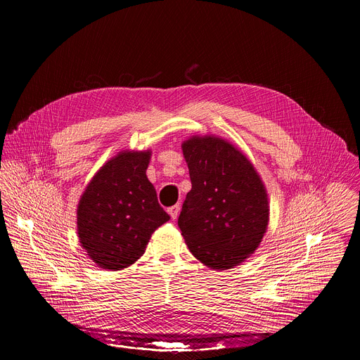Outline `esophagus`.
<instances>
[{
  "mask_svg": "<svg viewBox=\"0 0 360 360\" xmlns=\"http://www.w3.org/2000/svg\"><path fill=\"white\" fill-rule=\"evenodd\" d=\"M179 210H181L179 205H174V207L168 208V214L171 215V218H172V219H176V218H178V215H179Z\"/></svg>",
  "mask_w": 360,
  "mask_h": 360,
  "instance_id": "esophagus-1",
  "label": "esophagus"
}]
</instances>
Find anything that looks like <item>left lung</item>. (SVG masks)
I'll return each mask as SVG.
<instances>
[{"instance_id": "8db88e82", "label": "left lung", "mask_w": 360, "mask_h": 360, "mask_svg": "<svg viewBox=\"0 0 360 360\" xmlns=\"http://www.w3.org/2000/svg\"><path fill=\"white\" fill-rule=\"evenodd\" d=\"M192 189L178 226L192 255L212 269H231L259 246L268 228L265 185L228 141L210 135L182 143Z\"/></svg>"}]
</instances>
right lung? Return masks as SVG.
Segmentation results:
<instances>
[{"instance_id": "add662e5", "label": "right lung", "mask_w": 360, "mask_h": 360, "mask_svg": "<svg viewBox=\"0 0 360 360\" xmlns=\"http://www.w3.org/2000/svg\"><path fill=\"white\" fill-rule=\"evenodd\" d=\"M150 150H122L105 162L85 188L77 210L78 238L102 269L136 262L169 215L146 178Z\"/></svg>"}]
</instances>
